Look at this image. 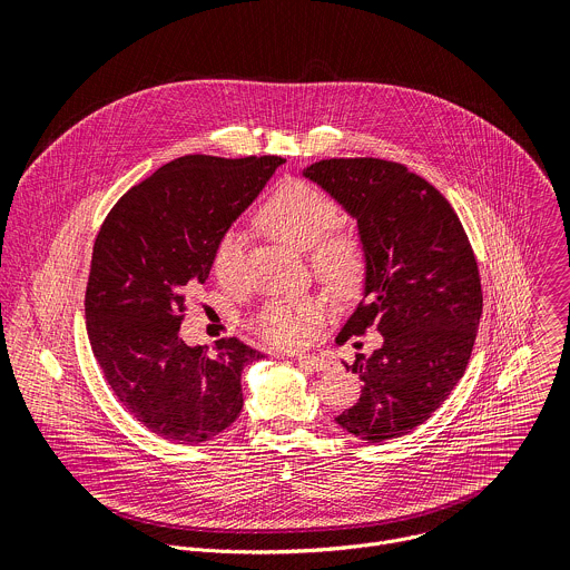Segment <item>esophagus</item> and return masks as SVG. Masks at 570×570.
<instances>
[{"instance_id":"obj_1","label":"esophagus","mask_w":570,"mask_h":570,"mask_svg":"<svg viewBox=\"0 0 570 570\" xmlns=\"http://www.w3.org/2000/svg\"><path fill=\"white\" fill-rule=\"evenodd\" d=\"M295 361L299 365L313 370V372H327V370H332V358L320 356V354H297Z\"/></svg>"}]
</instances>
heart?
<instances>
[{
    "label": "heart",
    "instance_id": "1",
    "mask_svg": "<svg viewBox=\"0 0 570 570\" xmlns=\"http://www.w3.org/2000/svg\"><path fill=\"white\" fill-rule=\"evenodd\" d=\"M262 229L297 250L311 248L315 275L341 293H356L367 277V253L363 240L352 232H330L338 223V207L302 180L279 183L257 212ZM243 240L227 232L218 238L212 271L223 284H232L240 268ZM324 315L317 297H282L268 302L255 317V332L282 347L306 341L311 324Z\"/></svg>",
    "mask_w": 570,
    "mask_h": 570
}]
</instances>
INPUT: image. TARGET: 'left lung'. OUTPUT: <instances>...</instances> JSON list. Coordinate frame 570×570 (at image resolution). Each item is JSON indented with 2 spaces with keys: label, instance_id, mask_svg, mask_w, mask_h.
Returning <instances> with one entry per match:
<instances>
[{
  "label": "left lung",
  "instance_id": "1",
  "mask_svg": "<svg viewBox=\"0 0 570 570\" xmlns=\"http://www.w3.org/2000/svg\"><path fill=\"white\" fill-rule=\"evenodd\" d=\"M304 176L358 223L367 253L365 297L336 343L374 330L383 345L356 354L361 399L336 422L379 444L424 424L462 379L482 315L469 236L449 200L399 161L334 157Z\"/></svg>",
  "mask_w": 570,
  "mask_h": 570
}]
</instances>
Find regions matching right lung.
I'll list each match as a JSON object with an SVG mask.
<instances>
[{
    "label": "right lung",
    "mask_w": 570,
    "mask_h": 570,
    "mask_svg": "<svg viewBox=\"0 0 570 570\" xmlns=\"http://www.w3.org/2000/svg\"><path fill=\"white\" fill-rule=\"evenodd\" d=\"M284 161L178 157L130 187L97 234L86 291L92 352L124 409L169 442H207L243 409L240 370L262 354L238 338L214 354L189 347L180 324L218 238Z\"/></svg>",
    "instance_id": "right-lung-1"
}]
</instances>
